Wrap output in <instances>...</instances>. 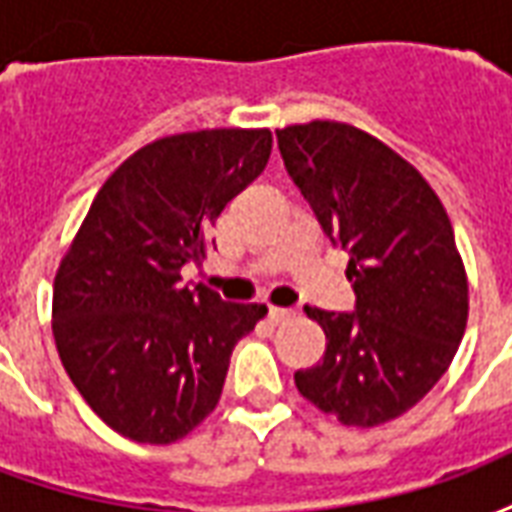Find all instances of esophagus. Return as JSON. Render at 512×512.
<instances>
[{
  "label": "esophagus",
  "mask_w": 512,
  "mask_h": 512,
  "mask_svg": "<svg viewBox=\"0 0 512 512\" xmlns=\"http://www.w3.org/2000/svg\"><path fill=\"white\" fill-rule=\"evenodd\" d=\"M268 318H271V323H285L290 318H296V310H290V307H271Z\"/></svg>",
  "instance_id": "1"
}]
</instances>
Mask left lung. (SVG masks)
Returning <instances> with one entry per match:
<instances>
[{
    "mask_svg": "<svg viewBox=\"0 0 512 512\" xmlns=\"http://www.w3.org/2000/svg\"><path fill=\"white\" fill-rule=\"evenodd\" d=\"M285 169L348 252L356 312L307 307L323 359L299 370L301 395L343 425L376 428L436 386L466 332L469 279L439 194L362 128L312 120L277 128Z\"/></svg>",
    "mask_w": 512,
    "mask_h": 512,
    "instance_id": "obj_1",
    "label": "left lung"
}]
</instances>
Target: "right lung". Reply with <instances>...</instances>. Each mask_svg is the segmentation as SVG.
<instances>
[{
    "label": "right lung",
    "mask_w": 512,
    "mask_h": 512,
    "mask_svg": "<svg viewBox=\"0 0 512 512\" xmlns=\"http://www.w3.org/2000/svg\"><path fill=\"white\" fill-rule=\"evenodd\" d=\"M268 128H205L139 147L95 194L54 277L51 329L68 376L139 444L189 436L222 397L235 343L266 304L180 285L224 205L266 169Z\"/></svg>",
    "instance_id": "add662e5"
}]
</instances>
